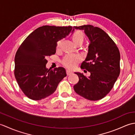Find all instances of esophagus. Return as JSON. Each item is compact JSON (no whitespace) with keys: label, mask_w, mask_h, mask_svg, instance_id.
Masks as SVG:
<instances>
[{"label":"esophagus","mask_w":135,"mask_h":135,"mask_svg":"<svg viewBox=\"0 0 135 135\" xmlns=\"http://www.w3.org/2000/svg\"><path fill=\"white\" fill-rule=\"evenodd\" d=\"M66 72H67V75H71V74H73V72H72V71L69 70H67V71H66Z\"/></svg>","instance_id":"1"}]
</instances>
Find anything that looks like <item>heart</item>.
<instances>
[{
	"label": "heart",
	"instance_id": "1",
	"mask_svg": "<svg viewBox=\"0 0 135 135\" xmlns=\"http://www.w3.org/2000/svg\"><path fill=\"white\" fill-rule=\"evenodd\" d=\"M73 39L75 44L78 42H83L84 39V36L83 33L80 31H76L73 34ZM61 41H60L57 43V48L60 47L61 45ZM81 60V58L78 55H67L62 60V64L66 67L70 69H73L75 68L77 64Z\"/></svg>",
	"mask_w": 135,
	"mask_h": 135
}]
</instances>
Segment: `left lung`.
I'll use <instances>...</instances> for the list:
<instances>
[{"label":"left lung","mask_w":135,"mask_h":135,"mask_svg":"<svg viewBox=\"0 0 135 135\" xmlns=\"http://www.w3.org/2000/svg\"><path fill=\"white\" fill-rule=\"evenodd\" d=\"M84 30L90 41L88 53L81 68L90 73L85 76L75 73L79 82L74 86L75 92L84 98L96 101L110 92L120 73V53L114 42L103 30L91 25L74 27Z\"/></svg>","instance_id":"8db88e82"}]
</instances>
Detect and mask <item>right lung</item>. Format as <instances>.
I'll use <instances>...</instances> for the list:
<instances>
[{"label":"right lung","instance_id":"obj_1","mask_svg":"<svg viewBox=\"0 0 135 135\" xmlns=\"http://www.w3.org/2000/svg\"><path fill=\"white\" fill-rule=\"evenodd\" d=\"M71 26L44 25L30 34L17 50L15 62L17 82L28 98L39 100L53 94L67 76L63 67L46 68V58L56 53L57 42L69 35Z\"/></svg>","mask_w":135,"mask_h":135}]
</instances>
